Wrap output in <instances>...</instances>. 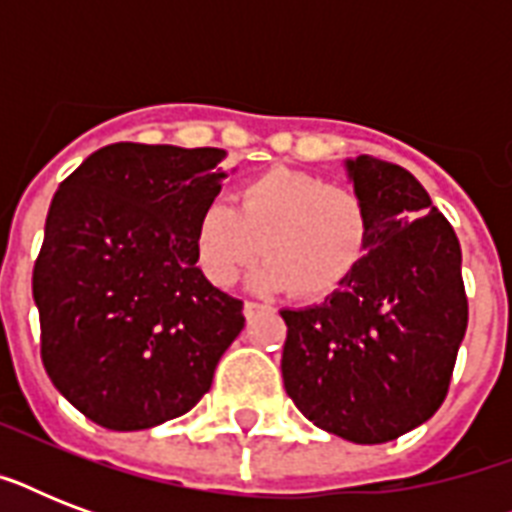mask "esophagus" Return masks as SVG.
Segmentation results:
<instances>
[{
	"mask_svg": "<svg viewBox=\"0 0 512 512\" xmlns=\"http://www.w3.org/2000/svg\"><path fill=\"white\" fill-rule=\"evenodd\" d=\"M260 311H265V305L252 303V300H247V303H244V316H247V319H255Z\"/></svg>",
	"mask_w": 512,
	"mask_h": 512,
	"instance_id": "34e87169",
	"label": "esophagus"
}]
</instances>
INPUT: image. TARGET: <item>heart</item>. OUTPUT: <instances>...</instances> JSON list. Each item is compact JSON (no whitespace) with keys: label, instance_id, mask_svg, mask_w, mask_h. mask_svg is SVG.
Listing matches in <instances>:
<instances>
[{"label":"heart","instance_id":"obj_1","mask_svg":"<svg viewBox=\"0 0 512 512\" xmlns=\"http://www.w3.org/2000/svg\"><path fill=\"white\" fill-rule=\"evenodd\" d=\"M233 199L236 207L207 201L193 228L196 263L215 287L236 284L265 252L268 260L252 273L257 289L329 295L364 257L369 217L345 185L276 167L244 180Z\"/></svg>","mask_w":512,"mask_h":512}]
</instances>
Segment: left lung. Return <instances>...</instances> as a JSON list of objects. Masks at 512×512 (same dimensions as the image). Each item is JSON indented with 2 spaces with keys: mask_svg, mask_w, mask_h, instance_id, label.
<instances>
[{
  "mask_svg": "<svg viewBox=\"0 0 512 512\" xmlns=\"http://www.w3.org/2000/svg\"><path fill=\"white\" fill-rule=\"evenodd\" d=\"M345 170L369 217L366 252L324 303L281 311V374L316 428L385 444L444 404L468 329L462 252L412 172L374 156Z\"/></svg>",
  "mask_w": 512,
  "mask_h": 512,
  "instance_id": "left-lung-1",
  "label": "left lung"
}]
</instances>
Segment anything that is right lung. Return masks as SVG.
<instances>
[{
	"label": "right lung",
	"mask_w": 512,
	"mask_h": 512,
	"mask_svg": "<svg viewBox=\"0 0 512 512\" xmlns=\"http://www.w3.org/2000/svg\"><path fill=\"white\" fill-rule=\"evenodd\" d=\"M223 148L114 143L52 196L34 265L52 385L108 430H146L199 404L244 303L196 268L193 228L223 188Z\"/></svg>",
	"instance_id": "add662e5"
}]
</instances>
